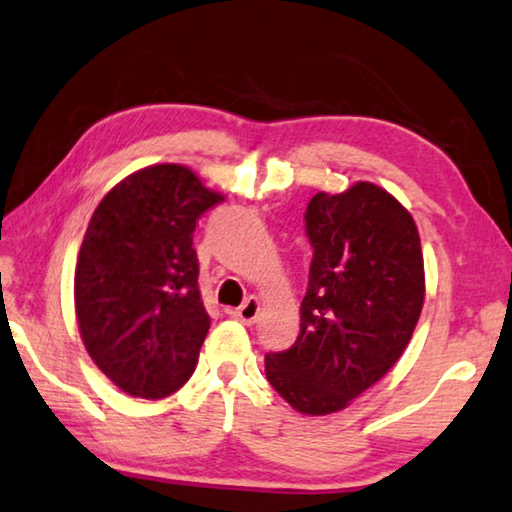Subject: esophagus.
Segmentation results:
<instances>
[{"mask_svg":"<svg viewBox=\"0 0 512 512\" xmlns=\"http://www.w3.org/2000/svg\"><path fill=\"white\" fill-rule=\"evenodd\" d=\"M234 319H239L246 323V326H250V323L257 321L259 316V298L257 296H248L246 300H243V305L237 307V310L232 312Z\"/></svg>","mask_w":512,"mask_h":512,"instance_id":"34e87169","label":"esophagus"}]
</instances>
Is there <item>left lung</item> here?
Instances as JSON below:
<instances>
[{"label":"left lung","instance_id":"obj_1","mask_svg":"<svg viewBox=\"0 0 512 512\" xmlns=\"http://www.w3.org/2000/svg\"><path fill=\"white\" fill-rule=\"evenodd\" d=\"M305 230L314 257L300 332L264 362L275 392L319 417L344 410L394 367L415 332L426 280L415 221L376 184L316 193Z\"/></svg>","mask_w":512,"mask_h":512}]
</instances>
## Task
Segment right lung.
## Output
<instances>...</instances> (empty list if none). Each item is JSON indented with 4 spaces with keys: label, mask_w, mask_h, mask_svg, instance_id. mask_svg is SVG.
Instances as JSON below:
<instances>
[{
    "label": "right lung",
    "mask_w": 512,
    "mask_h": 512,
    "mask_svg": "<svg viewBox=\"0 0 512 512\" xmlns=\"http://www.w3.org/2000/svg\"><path fill=\"white\" fill-rule=\"evenodd\" d=\"M225 198L191 168H141L102 198L81 241L75 312L88 355L129 396L164 399L191 378L209 330L193 232Z\"/></svg>",
    "instance_id": "right-lung-1"
}]
</instances>
